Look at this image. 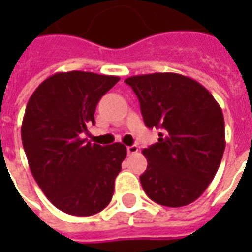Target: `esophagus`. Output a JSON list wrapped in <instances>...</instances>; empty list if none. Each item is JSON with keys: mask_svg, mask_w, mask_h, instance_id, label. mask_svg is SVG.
Instances as JSON below:
<instances>
[{"mask_svg": "<svg viewBox=\"0 0 252 252\" xmlns=\"http://www.w3.org/2000/svg\"><path fill=\"white\" fill-rule=\"evenodd\" d=\"M126 151H128V154H135L139 151V147H137L136 144H132V146H128V147H126Z\"/></svg>", "mask_w": 252, "mask_h": 252, "instance_id": "esophagus-1", "label": "esophagus"}]
</instances>
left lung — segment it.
<instances>
[{
  "mask_svg": "<svg viewBox=\"0 0 252 252\" xmlns=\"http://www.w3.org/2000/svg\"><path fill=\"white\" fill-rule=\"evenodd\" d=\"M143 120L159 128L158 142L143 150L146 194L160 205L191 204L211 184L225 148L221 108L201 83L175 72L126 78Z\"/></svg>",
  "mask_w": 252,
  "mask_h": 252,
  "instance_id": "left-lung-1",
  "label": "left lung"
}]
</instances>
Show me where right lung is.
Wrapping results in <instances>:
<instances>
[{
	"label": "right lung",
	"instance_id": "1",
	"mask_svg": "<svg viewBox=\"0 0 252 252\" xmlns=\"http://www.w3.org/2000/svg\"><path fill=\"white\" fill-rule=\"evenodd\" d=\"M120 81L94 72H57L25 108L21 140L33 178L58 209L92 216L112 200L126 148L83 139L101 97Z\"/></svg>",
	"mask_w": 252,
	"mask_h": 252
}]
</instances>
